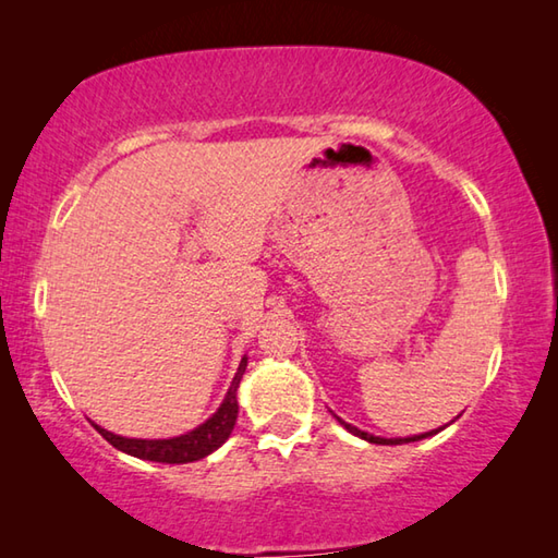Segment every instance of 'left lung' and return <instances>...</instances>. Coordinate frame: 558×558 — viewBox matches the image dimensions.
<instances>
[{
  "label": "left lung",
  "instance_id": "8db88e82",
  "mask_svg": "<svg viewBox=\"0 0 558 558\" xmlns=\"http://www.w3.org/2000/svg\"><path fill=\"white\" fill-rule=\"evenodd\" d=\"M339 423H342V426L349 430V433H354V436H359V438H364V440H369V442H379V446H401V442H413V440H421V438H426V436H436V433L440 430H430V433H426V436H413V438H379V436H369V433H364V430H359V428H354L352 423H344L342 418H337Z\"/></svg>",
  "mask_w": 558,
  "mask_h": 558
}]
</instances>
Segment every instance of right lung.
I'll return each instance as SVG.
<instances>
[{
  "label": "right lung",
  "instance_id": "obj_1",
  "mask_svg": "<svg viewBox=\"0 0 558 558\" xmlns=\"http://www.w3.org/2000/svg\"><path fill=\"white\" fill-rule=\"evenodd\" d=\"M245 364L248 359H241L239 372H235L231 389L226 393V399L221 403V409L216 411L209 421L202 423L199 428H194L192 433L179 438H169V440H137V438H122V436H112L106 428L96 426V430L106 438L112 448H118L128 456L143 458V460H153V462H169V465H182V462H194L202 460L214 452L219 446H223V440L231 436V430L235 426V415H239V401H235V389L243 379Z\"/></svg>",
  "mask_w": 558,
  "mask_h": 558
}]
</instances>
